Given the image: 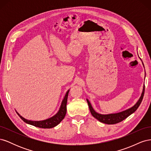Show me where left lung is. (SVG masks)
I'll return each mask as SVG.
<instances>
[{"label": "left lung", "instance_id": "8db88e82", "mask_svg": "<svg viewBox=\"0 0 151 151\" xmlns=\"http://www.w3.org/2000/svg\"><path fill=\"white\" fill-rule=\"evenodd\" d=\"M144 91H145V86L144 85L142 93V94L139 99V101L137 102V103L134 105V106L129 109H126L125 111H123L122 112L117 113H111V114H108V115H102V114L98 113L97 112H96L94 111V109L93 108L92 106H91V104L88 99H87V102H88L91 115H92L95 118H96L98 120H99L100 122L106 123V124H108V125L116 124V123H118L123 121V120H125V118H127L128 116H130L131 114L134 113L137 109V108L140 106L142 101L144 94Z\"/></svg>", "mask_w": 151, "mask_h": 151}]
</instances>
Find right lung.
Returning <instances> with one entry per match:
<instances>
[{"label": "right lung", "mask_w": 151, "mask_h": 151, "mask_svg": "<svg viewBox=\"0 0 151 151\" xmlns=\"http://www.w3.org/2000/svg\"><path fill=\"white\" fill-rule=\"evenodd\" d=\"M68 92H69V90L67 91L66 93V94L64 98H63V101L62 102L61 106L60 109H59V111L55 115L53 116L48 118V119L42 120V121H31L25 119L24 118L21 116L19 113L17 111V115L19 116V117L21 119L23 120L25 123H28V124L33 125L36 127L39 128H42V129H51L54 127L57 126L58 124L60 123V122L64 118L66 112H67V98H68Z\"/></svg>", "instance_id": "add662e5"}]
</instances>
